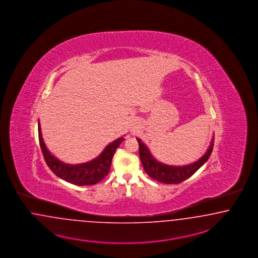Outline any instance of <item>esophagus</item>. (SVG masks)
I'll list each match as a JSON object with an SVG mask.
<instances>
[{
	"label": "esophagus",
	"mask_w": 258,
	"mask_h": 258,
	"mask_svg": "<svg viewBox=\"0 0 258 258\" xmlns=\"http://www.w3.org/2000/svg\"><path fill=\"white\" fill-rule=\"evenodd\" d=\"M133 128H134H134H137V127H136V125H135V124H134V126H133Z\"/></svg>",
	"instance_id": "34e87169"
}]
</instances>
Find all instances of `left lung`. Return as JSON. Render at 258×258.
Wrapping results in <instances>:
<instances>
[{
    "mask_svg": "<svg viewBox=\"0 0 258 258\" xmlns=\"http://www.w3.org/2000/svg\"><path fill=\"white\" fill-rule=\"evenodd\" d=\"M139 143V154L143 168L146 173L152 179L165 184H178L190 177L208 161L213 149V136L211 144L204 155L194 163L184 166H172L157 160L151 152L149 147L140 138H136Z\"/></svg>",
    "mask_w": 258,
    "mask_h": 258,
    "instance_id": "obj_1",
    "label": "left lung"
}]
</instances>
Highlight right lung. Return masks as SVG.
I'll return each instance as SVG.
<instances>
[{
  "label": "right lung",
  "mask_w": 258,
  "mask_h": 258,
  "mask_svg": "<svg viewBox=\"0 0 258 258\" xmlns=\"http://www.w3.org/2000/svg\"><path fill=\"white\" fill-rule=\"evenodd\" d=\"M38 134L40 146L49 169L58 177L77 186L94 185L106 177L110 169L111 161L115 151L119 145L124 140V137L121 136L114 141L109 143L104 149V151L92 160L72 165L59 160L48 151L42 136L40 121H38Z\"/></svg>",
  "instance_id": "add662e5"
}]
</instances>
